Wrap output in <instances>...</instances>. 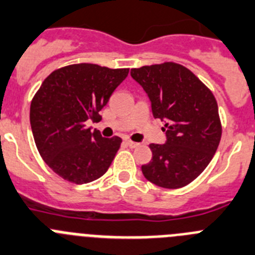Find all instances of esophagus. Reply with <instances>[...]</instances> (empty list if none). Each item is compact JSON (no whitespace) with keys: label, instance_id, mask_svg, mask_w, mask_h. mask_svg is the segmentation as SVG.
<instances>
[{"label":"esophagus","instance_id":"obj_1","mask_svg":"<svg viewBox=\"0 0 255 255\" xmlns=\"http://www.w3.org/2000/svg\"><path fill=\"white\" fill-rule=\"evenodd\" d=\"M126 143H127L128 146H129V147H132V148H134V147H138V146H139V143H137V142H133V141H130V139H128V138H126Z\"/></svg>","mask_w":255,"mask_h":255}]
</instances>
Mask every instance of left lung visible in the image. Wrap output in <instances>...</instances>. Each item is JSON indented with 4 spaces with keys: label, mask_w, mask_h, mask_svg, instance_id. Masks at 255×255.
<instances>
[{
    "label": "left lung",
    "mask_w": 255,
    "mask_h": 255,
    "mask_svg": "<svg viewBox=\"0 0 255 255\" xmlns=\"http://www.w3.org/2000/svg\"><path fill=\"white\" fill-rule=\"evenodd\" d=\"M130 76L146 91L166 133L164 144H150L152 159L142 165V173L159 187H185L219 147L222 127L216 99L192 71L174 62L132 68Z\"/></svg>",
    "instance_id": "1"
}]
</instances>
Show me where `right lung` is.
Returning a JSON list of instances; mask_svg holds the SVG:
<instances>
[{
	"instance_id": "1",
	"label": "right lung",
	"mask_w": 255,
	"mask_h": 255,
	"mask_svg": "<svg viewBox=\"0 0 255 255\" xmlns=\"http://www.w3.org/2000/svg\"><path fill=\"white\" fill-rule=\"evenodd\" d=\"M128 71L77 63L43 81L31 100L30 125L39 153L57 175L85 184L107 173L122 138H104L86 122L102 118L99 112Z\"/></svg>"
}]
</instances>
